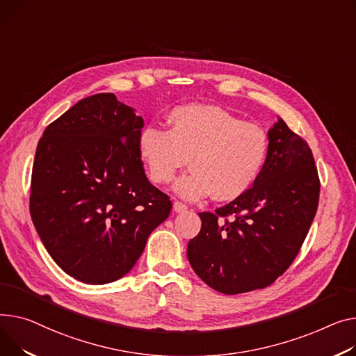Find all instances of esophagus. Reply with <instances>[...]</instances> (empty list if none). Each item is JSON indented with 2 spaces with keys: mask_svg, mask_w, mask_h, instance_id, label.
Here are the masks:
<instances>
[{
  "mask_svg": "<svg viewBox=\"0 0 356 356\" xmlns=\"http://www.w3.org/2000/svg\"><path fill=\"white\" fill-rule=\"evenodd\" d=\"M173 210H175L176 213H181V211H186V210H187V206L183 204V203H180V202H175V203H173Z\"/></svg>",
  "mask_w": 356,
  "mask_h": 356,
  "instance_id": "34e87169",
  "label": "esophagus"
}]
</instances>
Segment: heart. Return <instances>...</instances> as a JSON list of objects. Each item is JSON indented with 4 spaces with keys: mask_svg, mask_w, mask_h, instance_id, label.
I'll list each match as a JSON object with an SVG mask.
<instances>
[{
    "mask_svg": "<svg viewBox=\"0 0 356 356\" xmlns=\"http://www.w3.org/2000/svg\"><path fill=\"white\" fill-rule=\"evenodd\" d=\"M269 146L264 129L207 104L176 107L169 130L147 126L138 138L141 160L154 183H170L188 159L192 172L175 186L188 200L209 193L218 202L242 196L264 170Z\"/></svg>",
    "mask_w": 356,
    "mask_h": 356,
    "instance_id": "1",
    "label": "heart"
}]
</instances>
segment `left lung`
<instances>
[{
    "label": "left lung",
    "mask_w": 356,
    "mask_h": 356,
    "mask_svg": "<svg viewBox=\"0 0 356 356\" xmlns=\"http://www.w3.org/2000/svg\"><path fill=\"white\" fill-rule=\"evenodd\" d=\"M268 136L269 156L256 181L216 213H199L202 229L187 245L196 275L226 295L273 283L293 262L316 215L321 184L311 147L280 117ZM226 216L234 220L218 222Z\"/></svg>",
    "instance_id": "left-lung-1"
}]
</instances>
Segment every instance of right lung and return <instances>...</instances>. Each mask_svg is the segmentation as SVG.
Instances as JSON below:
<instances>
[{
    "instance_id": "obj_1",
    "label": "right lung",
    "mask_w": 356,
    "mask_h": 356,
    "mask_svg": "<svg viewBox=\"0 0 356 356\" xmlns=\"http://www.w3.org/2000/svg\"><path fill=\"white\" fill-rule=\"evenodd\" d=\"M143 117L113 92L92 94L42 133L30 213L40 239L70 276L104 285L129 273L172 202L146 177Z\"/></svg>"
}]
</instances>
